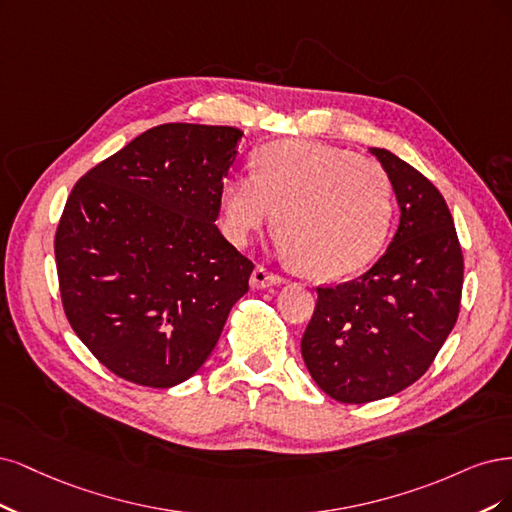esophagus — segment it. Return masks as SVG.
Segmentation results:
<instances>
[{
	"mask_svg": "<svg viewBox=\"0 0 512 512\" xmlns=\"http://www.w3.org/2000/svg\"><path fill=\"white\" fill-rule=\"evenodd\" d=\"M283 276H278L276 272H272V270H268V268H263V266H257L255 270H253V274H251V285L255 287V289H266V287H276V285H280L283 283Z\"/></svg>",
	"mask_w": 512,
	"mask_h": 512,
	"instance_id": "34e87169",
	"label": "esophagus"
}]
</instances>
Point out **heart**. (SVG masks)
Returning <instances> with one entry per match:
<instances>
[{
    "instance_id": "b5f03b06",
    "label": "heart",
    "mask_w": 512,
    "mask_h": 512,
    "mask_svg": "<svg viewBox=\"0 0 512 512\" xmlns=\"http://www.w3.org/2000/svg\"><path fill=\"white\" fill-rule=\"evenodd\" d=\"M276 242L291 261L321 278L366 268L383 249L393 219V191L376 161L306 140L263 146L251 174H234L221 189V225L246 244L274 219Z\"/></svg>"
}]
</instances>
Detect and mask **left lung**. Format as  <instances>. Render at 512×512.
Listing matches in <instances>:
<instances>
[{"label":"left lung","mask_w":512,"mask_h":512,"mask_svg":"<svg viewBox=\"0 0 512 512\" xmlns=\"http://www.w3.org/2000/svg\"><path fill=\"white\" fill-rule=\"evenodd\" d=\"M400 206L389 249L349 283L317 287L302 336L315 383L342 404L389 398L427 372L459 315L464 255L451 210L419 170L370 148Z\"/></svg>","instance_id":"obj_1"}]
</instances>
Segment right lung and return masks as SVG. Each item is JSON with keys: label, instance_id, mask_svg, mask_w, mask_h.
<instances>
[{"label": "right lung", "instance_id": "right-lung-1", "mask_svg": "<svg viewBox=\"0 0 512 512\" xmlns=\"http://www.w3.org/2000/svg\"><path fill=\"white\" fill-rule=\"evenodd\" d=\"M242 131L166 123L74 185L55 234L59 291L82 344L129 383L168 389L202 368L253 261L214 225Z\"/></svg>", "mask_w": 512, "mask_h": 512}]
</instances>
